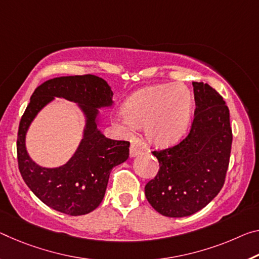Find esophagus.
Here are the masks:
<instances>
[{
	"mask_svg": "<svg viewBox=\"0 0 259 259\" xmlns=\"http://www.w3.org/2000/svg\"><path fill=\"white\" fill-rule=\"evenodd\" d=\"M142 153V149L141 146L137 145V144H131L130 145V149H129V154L131 158L134 157H137V155H139Z\"/></svg>",
	"mask_w": 259,
	"mask_h": 259,
	"instance_id": "obj_1",
	"label": "esophagus"
}]
</instances>
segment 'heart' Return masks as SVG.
<instances>
[{
  "label": "heart",
  "mask_w": 259,
  "mask_h": 259,
  "mask_svg": "<svg viewBox=\"0 0 259 259\" xmlns=\"http://www.w3.org/2000/svg\"><path fill=\"white\" fill-rule=\"evenodd\" d=\"M192 94L182 83L147 86L134 93L117 115L126 136L144 126L146 141L155 147H168L181 141L191 121Z\"/></svg>",
  "instance_id": "1"
}]
</instances>
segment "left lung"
I'll return each instance as SVG.
<instances>
[{
    "label": "left lung",
    "mask_w": 259,
    "mask_h": 259,
    "mask_svg": "<svg viewBox=\"0 0 259 259\" xmlns=\"http://www.w3.org/2000/svg\"><path fill=\"white\" fill-rule=\"evenodd\" d=\"M195 117L188 136L170 149L154 151L157 176L145 186L152 207L169 218L202 210L225 183L232 147L229 109L223 97L203 81H192Z\"/></svg>",
    "instance_id": "8db88e82"
}]
</instances>
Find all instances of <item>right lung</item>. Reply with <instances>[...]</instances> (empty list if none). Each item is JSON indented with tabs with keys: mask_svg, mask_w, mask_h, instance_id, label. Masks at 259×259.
I'll use <instances>...</instances> for the list:
<instances>
[{
	"mask_svg": "<svg viewBox=\"0 0 259 259\" xmlns=\"http://www.w3.org/2000/svg\"><path fill=\"white\" fill-rule=\"evenodd\" d=\"M62 97L75 102L84 115L83 138L73 157L62 166L42 167L26 150V135L41 110ZM113 91L107 81L93 75L49 79L35 89L22 116L17 138L19 171L26 186L53 210L83 215L99 206L110 170L129 157V142L107 138L99 130V109L112 108Z\"/></svg>",
	"mask_w": 259,
	"mask_h": 259,
	"instance_id": "obj_1",
	"label": "right lung"
}]
</instances>
